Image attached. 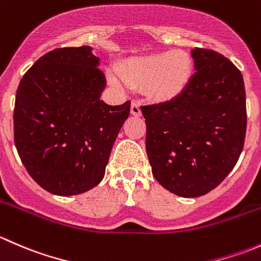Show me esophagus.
I'll return each instance as SVG.
<instances>
[{
  "label": "esophagus",
  "mask_w": 261,
  "mask_h": 261,
  "mask_svg": "<svg viewBox=\"0 0 261 261\" xmlns=\"http://www.w3.org/2000/svg\"><path fill=\"white\" fill-rule=\"evenodd\" d=\"M131 115L133 116H136V117H139V116H141V110H140V105L138 103V102L133 101L131 102Z\"/></svg>",
  "instance_id": "34e87169"
}]
</instances>
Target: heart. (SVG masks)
<instances>
[{
    "label": "heart",
    "mask_w": 261,
    "mask_h": 261,
    "mask_svg": "<svg viewBox=\"0 0 261 261\" xmlns=\"http://www.w3.org/2000/svg\"><path fill=\"white\" fill-rule=\"evenodd\" d=\"M117 73L107 74L112 86L126 83L131 88H144L155 99H172L188 87L193 75V59L184 50L160 51L131 58L118 65Z\"/></svg>",
    "instance_id": "obj_1"
}]
</instances>
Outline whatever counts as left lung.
<instances>
[{"label":"left lung","mask_w":261,"mask_h":261,"mask_svg":"<svg viewBox=\"0 0 261 261\" xmlns=\"http://www.w3.org/2000/svg\"><path fill=\"white\" fill-rule=\"evenodd\" d=\"M196 73L179 96L141 107L155 179L184 198L208 193L233 169L246 134L240 70L222 54L192 50Z\"/></svg>","instance_id":"left-lung-1"}]
</instances>
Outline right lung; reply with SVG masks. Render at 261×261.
I'll list each match as a JSON object with an SVG mask.
<instances>
[{
  "label": "right lung",
  "mask_w": 261,
  "mask_h": 261,
  "mask_svg": "<svg viewBox=\"0 0 261 261\" xmlns=\"http://www.w3.org/2000/svg\"><path fill=\"white\" fill-rule=\"evenodd\" d=\"M91 46L59 48L23 74L14 111L15 145L34 180L57 196H74L105 177L130 101H101L106 78Z\"/></svg>",
  "instance_id": "add662e5"
}]
</instances>
